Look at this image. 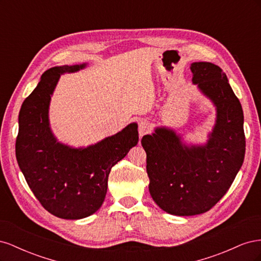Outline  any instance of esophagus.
Listing matches in <instances>:
<instances>
[{
	"mask_svg": "<svg viewBox=\"0 0 261 261\" xmlns=\"http://www.w3.org/2000/svg\"><path fill=\"white\" fill-rule=\"evenodd\" d=\"M151 132V125H150L146 121H141L138 123V133H139V137L141 138L146 134H149Z\"/></svg>",
	"mask_w": 261,
	"mask_h": 261,
	"instance_id": "34e87169",
	"label": "esophagus"
}]
</instances>
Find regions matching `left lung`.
Masks as SVG:
<instances>
[{"instance_id": "1", "label": "left lung", "mask_w": 261, "mask_h": 261, "mask_svg": "<svg viewBox=\"0 0 261 261\" xmlns=\"http://www.w3.org/2000/svg\"><path fill=\"white\" fill-rule=\"evenodd\" d=\"M191 70L193 83L217 109L207 144L186 146L167 127H158L141 139L150 195L174 216L200 215L215 206L239 173L246 146L243 109L223 70L209 62H195Z\"/></svg>"}]
</instances>
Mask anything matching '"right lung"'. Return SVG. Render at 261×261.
Segmentation results:
<instances>
[{
  "label": "right lung",
  "mask_w": 261,
  "mask_h": 261,
  "mask_svg": "<svg viewBox=\"0 0 261 261\" xmlns=\"http://www.w3.org/2000/svg\"><path fill=\"white\" fill-rule=\"evenodd\" d=\"M85 66L45 70L18 117L16 159L27 184L46 211L67 220L89 217L102 206L110 171L138 143L136 123L87 148L68 147L53 136L48 114L55 86L61 74Z\"/></svg>",
  "instance_id": "right-lung-1"
}]
</instances>
